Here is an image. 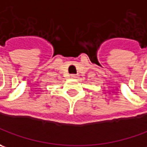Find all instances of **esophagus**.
Returning <instances> with one entry per match:
<instances>
[{
    "mask_svg": "<svg viewBox=\"0 0 147 147\" xmlns=\"http://www.w3.org/2000/svg\"><path fill=\"white\" fill-rule=\"evenodd\" d=\"M71 76V78H77V76H76V75H75V74H72Z\"/></svg>",
    "mask_w": 147,
    "mask_h": 147,
    "instance_id": "obj_1",
    "label": "esophagus"
}]
</instances>
